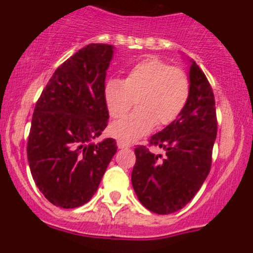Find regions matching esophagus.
Returning a JSON list of instances; mask_svg holds the SVG:
<instances>
[{
	"label": "esophagus",
	"instance_id": "1",
	"mask_svg": "<svg viewBox=\"0 0 253 253\" xmlns=\"http://www.w3.org/2000/svg\"><path fill=\"white\" fill-rule=\"evenodd\" d=\"M117 145H119L120 149H124V148H129V147H131V144H129V143H127V142H125V141H121V139H120V141L117 142Z\"/></svg>",
	"mask_w": 253,
	"mask_h": 253
}]
</instances>
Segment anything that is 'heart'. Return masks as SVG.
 I'll return each instance as SVG.
<instances>
[{"label": "heart", "instance_id": "1", "mask_svg": "<svg viewBox=\"0 0 253 253\" xmlns=\"http://www.w3.org/2000/svg\"><path fill=\"white\" fill-rule=\"evenodd\" d=\"M191 94L187 72L158 57H149L127 71L126 78H114L106 83V108L112 119L120 120L132 109L137 110L112 127L120 139L133 141L174 122L186 108Z\"/></svg>", "mask_w": 253, "mask_h": 253}]
</instances>
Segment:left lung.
Masks as SVG:
<instances>
[{
	"label": "left lung",
	"mask_w": 253,
	"mask_h": 253,
	"mask_svg": "<svg viewBox=\"0 0 253 253\" xmlns=\"http://www.w3.org/2000/svg\"><path fill=\"white\" fill-rule=\"evenodd\" d=\"M190 81L186 108L174 122L149 139V147L160 148L164 154L150 152L147 145L134 149L132 186L139 202L153 213L171 214L183 208L211 171L218 129L213 89L195 61Z\"/></svg>",
	"instance_id": "8db88e82"
}]
</instances>
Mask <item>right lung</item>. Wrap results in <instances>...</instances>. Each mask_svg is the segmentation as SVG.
Here are the masks:
<instances>
[{"instance_id": "1", "label": "right lung", "mask_w": 253, "mask_h": 253, "mask_svg": "<svg viewBox=\"0 0 253 253\" xmlns=\"http://www.w3.org/2000/svg\"><path fill=\"white\" fill-rule=\"evenodd\" d=\"M112 53L108 44L81 48L58 66L35 105L28 162L35 185L56 207L88 202L117 150L112 138L93 142L108 126L104 90Z\"/></svg>"}]
</instances>
